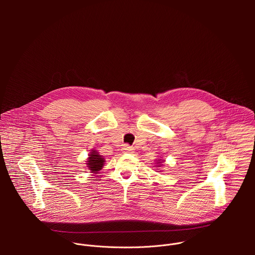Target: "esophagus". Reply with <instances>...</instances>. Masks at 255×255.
Here are the masks:
<instances>
[{
  "instance_id": "esophagus-1",
  "label": "esophagus",
  "mask_w": 255,
  "mask_h": 255,
  "mask_svg": "<svg viewBox=\"0 0 255 255\" xmlns=\"http://www.w3.org/2000/svg\"><path fill=\"white\" fill-rule=\"evenodd\" d=\"M122 150H123V152H125V153H130V152H132L134 149H133V147L129 146V145L125 144V145H123Z\"/></svg>"
}]
</instances>
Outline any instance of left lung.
<instances>
[{"label":"left lung","mask_w":255,"mask_h":255,"mask_svg":"<svg viewBox=\"0 0 255 255\" xmlns=\"http://www.w3.org/2000/svg\"><path fill=\"white\" fill-rule=\"evenodd\" d=\"M158 163H159V162H158Z\"/></svg>","instance_id":"1"}]
</instances>
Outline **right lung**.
Instances as JSON below:
<instances>
[{
	"instance_id": "1",
	"label": "right lung",
	"mask_w": 255,
	"mask_h": 255,
	"mask_svg": "<svg viewBox=\"0 0 255 255\" xmlns=\"http://www.w3.org/2000/svg\"><path fill=\"white\" fill-rule=\"evenodd\" d=\"M104 162H105V159L96 150L94 151L92 150L87 164L91 171H99L100 169H102Z\"/></svg>"
}]
</instances>
